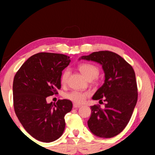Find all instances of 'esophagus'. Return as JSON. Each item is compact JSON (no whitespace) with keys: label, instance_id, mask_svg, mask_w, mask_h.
<instances>
[{"label":"esophagus","instance_id":"obj_1","mask_svg":"<svg viewBox=\"0 0 155 155\" xmlns=\"http://www.w3.org/2000/svg\"><path fill=\"white\" fill-rule=\"evenodd\" d=\"M73 107H74V108H78V107H81V104H77V103H74V104H73Z\"/></svg>","mask_w":155,"mask_h":155}]
</instances>
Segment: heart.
<instances>
[{
    "instance_id": "heart-1",
    "label": "heart",
    "mask_w": 155,
    "mask_h": 155,
    "mask_svg": "<svg viewBox=\"0 0 155 155\" xmlns=\"http://www.w3.org/2000/svg\"><path fill=\"white\" fill-rule=\"evenodd\" d=\"M78 69L83 73V75L87 78L89 81H91L98 77L100 73L99 68L96 65L85 63V64H81L78 66ZM70 75L69 69H65L64 72L62 73L61 77V83L64 85L67 83L68 77ZM89 96L88 92H84V91L78 90H73L65 94V98L70 100L75 103H81L85 101V99Z\"/></svg>"
}]
</instances>
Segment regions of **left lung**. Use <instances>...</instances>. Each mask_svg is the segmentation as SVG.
<instances>
[{
  "label": "left lung",
  "mask_w": 155,
  "mask_h": 155,
  "mask_svg": "<svg viewBox=\"0 0 155 155\" xmlns=\"http://www.w3.org/2000/svg\"><path fill=\"white\" fill-rule=\"evenodd\" d=\"M81 59L101 64L105 74L104 83L92 97L93 100L104 101V109L99 104L91 107L88 127L98 137H114L127 127L137 103V85L134 70L119 54L109 51L94 52Z\"/></svg>",
  "instance_id": "8db88e82"
}]
</instances>
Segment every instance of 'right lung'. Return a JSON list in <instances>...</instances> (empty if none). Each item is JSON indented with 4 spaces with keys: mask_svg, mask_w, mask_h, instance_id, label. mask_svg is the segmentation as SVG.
Here are the masks:
<instances>
[{
    "mask_svg": "<svg viewBox=\"0 0 155 155\" xmlns=\"http://www.w3.org/2000/svg\"><path fill=\"white\" fill-rule=\"evenodd\" d=\"M70 62L65 54L39 52L29 57L14 77L15 114L25 129L40 141H55L64 131V116L72 110V103L64 99L48 104L46 98L58 94L62 71Z\"/></svg>",
    "mask_w": 155,
    "mask_h": 155,
    "instance_id": "obj_1",
    "label": "right lung"
}]
</instances>
